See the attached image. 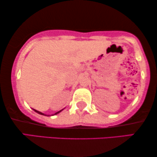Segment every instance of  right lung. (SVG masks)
<instances>
[{"label":"right lung","mask_w":157,"mask_h":157,"mask_svg":"<svg viewBox=\"0 0 157 157\" xmlns=\"http://www.w3.org/2000/svg\"><path fill=\"white\" fill-rule=\"evenodd\" d=\"M33 110H34L35 112L38 113V114H42V115H45V114H43V113H42V112H38V111H37V110H35V109H33ZM62 110H63V109H62ZM62 110H61V111H59V112H57L56 113H55L54 115H55V114H59V112H61V111H62Z\"/></svg>","instance_id":"add662e5"}]
</instances>
